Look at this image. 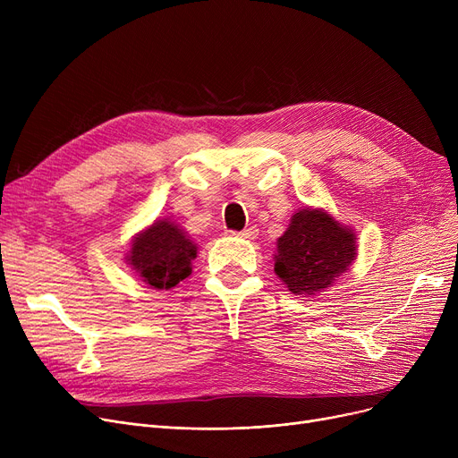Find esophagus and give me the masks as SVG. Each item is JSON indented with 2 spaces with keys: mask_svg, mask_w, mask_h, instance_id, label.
I'll list each match as a JSON object with an SVG mask.
<instances>
[{
  "mask_svg": "<svg viewBox=\"0 0 458 458\" xmlns=\"http://www.w3.org/2000/svg\"><path fill=\"white\" fill-rule=\"evenodd\" d=\"M232 235H235V237H243V239H254L256 235H258V230L254 228V226H250V228H245V230H242V232H230Z\"/></svg>",
  "mask_w": 458,
  "mask_h": 458,
  "instance_id": "1",
  "label": "esophagus"
}]
</instances>
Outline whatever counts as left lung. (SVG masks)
<instances>
[{"label":"left lung","mask_w":458,"mask_h":458,"mask_svg":"<svg viewBox=\"0 0 458 458\" xmlns=\"http://www.w3.org/2000/svg\"><path fill=\"white\" fill-rule=\"evenodd\" d=\"M354 233L327 211L304 208L278 239L275 273L295 295H316L352 263Z\"/></svg>","instance_id":"obj_1"}]
</instances>
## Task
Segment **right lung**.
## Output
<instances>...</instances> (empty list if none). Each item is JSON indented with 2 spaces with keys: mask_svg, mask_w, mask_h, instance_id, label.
I'll return each instance as SVG.
<instances>
[{
  "mask_svg": "<svg viewBox=\"0 0 458 458\" xmlns=\"http://www.w3.org/2000/svg\"><path fill=\"white\" fill-rule=\"evenodd\" d=\"M197 245L173 223L159 221L144 230L131 245L128 263L156 290H171L191 275Z\"/></svg>",
  "mask_w": 458,
  "mask_h": 458,
  "instance_id": "obj_1",
  "label": "right lung"
}]
</instances>
